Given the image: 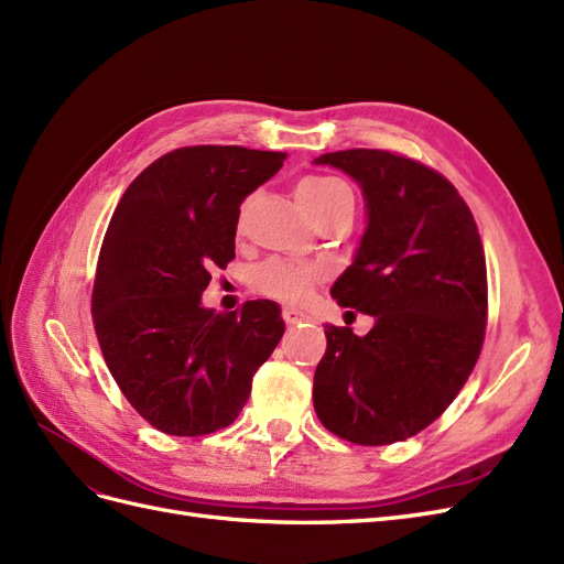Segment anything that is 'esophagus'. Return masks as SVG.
Returning a JSON list of instances; mask_svg holds the SVG:
<instances>
[{
	"instance_id": "obj_1",
	"label": "esophagus",
	"mask_w": 564,
	"mask_h": 564,
	"mask_svg": "<svg viewBox=\"0 0 564 564\" xmlns=\"http://www.w3.org/2000/svg\"><path fill=\"white\" fill-rule=\"evenodd\" d=\"M282 317H284V322L289 324V327H292V324L308 322V319H311L308 315L301 313V311H296V308H282Z\"/></svg>"
}]
</instances>
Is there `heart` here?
<instances>
[{
    "label": "heart",
    "instance_id": "1",
    "mask_svg": "<svg viewBox=\"0 0 564 564\" xmlns=\"http://www.w3.org/2000/svg\"><path fill=\"white\" fill-rule=\"evenodd\" d=\"M296 197L313 220H317L322 214L355 207L350 185L344 178L327 174L305 176L296 187ZM322 275L324 270L319 265L270 259L253 270L251 282L256 292L268 299L299 303L311 294V286L322 280Z\"/></svg>",
    "mask_w": 564,
    "mask_h": 564
}]
</instances>
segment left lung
<instances>
[{"label": "left lung", "instance_id": "8db88e82", "mask_svg": "<svg viewBox=\"0 0 564 564\" xmlns=\"http://www.w3.org/2000/svg\"><path fill=\"white\" fill-rule=\"evenodd\" d=\"M315 164L362 187L367 228L332 296L373 317L369 334L327 324L313 402L327 431L392 445L445 412L480 357L487 263L468 204L433 169L388 150H338Z\"/></svg>", "mask_w": 564, "mask_h": 564}]
</instances>
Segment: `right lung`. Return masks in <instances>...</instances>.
<instances>
[{"label":"right lung","mask_w":564,"mask_h":564,"mask_svg":"<svg viewBox=\"0 0 564 564\" xmlns=\"http://www.w3.org/2000/svg\"><path fill=\"white\" fill-rule=\"evenodd\" d=\"M286 152L193 145L133 178L110 218L91 296L94 327L119 390L150 425L197 437L226 429L280 344L272 301L202 305L214 268L235 259L240 204Z\"/></svg>","instance_id":"right-lung-1"}]
</instances>
